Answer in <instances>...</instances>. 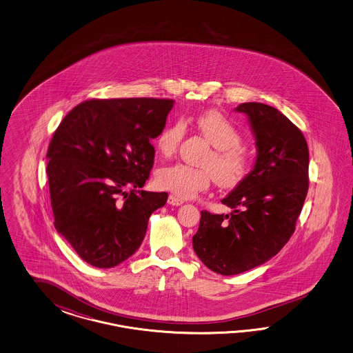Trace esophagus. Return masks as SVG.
<instances>
[{"label":"esophagus","mask_w":353,"mask_h":353,"mask_svg":"<svg viewBox=\"0 0 353 353\" xmlns=\"http://www.w3.org/2000/svg\"><path fill=\"white\" fill-rule=\"evenodd\" d=\"M183 203V201L180 199L179 196H176V195H170L168 196V204H171V205H181Z\"/></svg>","instance_id":"obj_1"}]
</instances>
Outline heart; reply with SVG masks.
<instances>
[{"mask_svg":"<svg viewBox=\"0 0 353 353\" xmlns=\"http://www.w3.org/2000/svg\"><path fill=\"white\" fill-rule=\"evenodd\" d=\"M195 127L214 150L204 161L207 168H195L176 163L161 168L157 173V183L181 198H190L205 190L214 180L223 188H234L246 177L248 158L241 149L242 139L234 125L216 111H207L195 119ZM185 123L176 120L163 129L157 139V148L161 155L171 157L185 136Z\"/></svg>","mask_w":353,"mask_h":353,"instance_id":"1","label":"heart"}]
</instances>
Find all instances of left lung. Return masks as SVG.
Segmentation results:
<instances>
[{
  "label": "left lung",
  "mask_w": 353,
  "mask_h": 353,
  "mask_svg": "<svg viewBox=\"0 0 353 353\" xmlns=\"http://www.w3.org/2000/svg\"><path fill=\"white\" fill-rule=\"evenodd\" d=\"M234 111L247 117L255 137L252 170L221 203L229 214L202 211L192 236L196 256L221 276L267 263L288 243L308 192L310 152L303 133L277 108L247 102Z\"/></svg>",
  "instance_id": "1"
}]
</instances>
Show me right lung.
Masks as SVG:
<instances>
[{
	"label": "right lung",
	"mask_w": 353,
	"mask_h": 353,
	"mask_svg": "<svg viewBox=\"0 0 353 353\" xmlns=\"http://www.w3.org/2000/svg\"><path fill=\"white\" fill-rule=\"evenodd\" d=\"M172 107V99H92L55 130L46 154L54 226L92 267H117L132 256L150 216L167 202V192L139 189L154 164L151 139Z\"/></svg>",
	"instance_id": "add662e5"
}]
</instances>
